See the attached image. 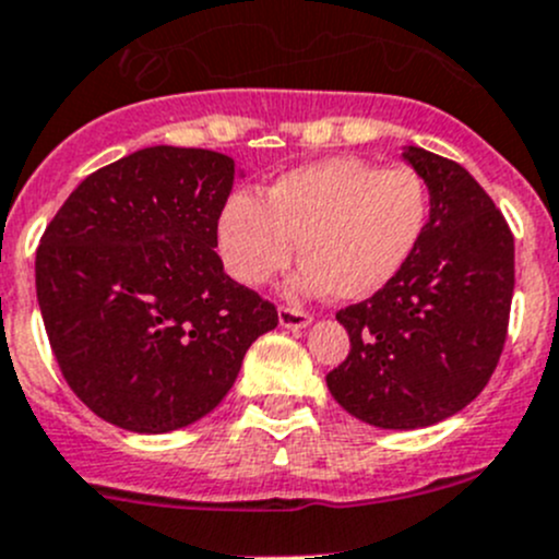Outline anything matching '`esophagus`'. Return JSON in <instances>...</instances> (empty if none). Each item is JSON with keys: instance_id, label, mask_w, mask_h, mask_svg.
Listing matches in <instances>:
<instances>
[{"instance_id": "34e87169", "label": "esophagus", "mask_w": 559, "mask_h": 559, "mask_svg": "<svg viewBox=\"0 0 559 559\" xmlns=\"http://www.w3.org/2000/svg\"><path fill=\"white\" fill-rule=\"evenodd\" d=\"M278 321H281V326H286V330H302V326L311 324V313L302 311V308H295V306H281Z\"/></svg>"}]
</instances>
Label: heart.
I'll list each match as a JSON object with an SVG mask.
<instances>
[{"label":"heart","mask_w":559,"mask_h":559,"mask_svg":"<svg viewBox=\"0 0 559 559\" xmlns=\"http://www.w3.org/2000/svg\"><path fill=\"white\" fill-rule=\"evenodd\" d=\"M430 222V189L411 167L332 156L281 175L262 202L235 191L218 211L216 240L235 281L262 286L289 267L311 295L359 302L408 264Z\"/></svg>","instance_id":"obj_1"}]
</instances>
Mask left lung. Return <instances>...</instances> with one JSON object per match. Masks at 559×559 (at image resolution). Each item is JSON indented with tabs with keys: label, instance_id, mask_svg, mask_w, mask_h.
<instances>
[{
	"label": "left lung",
	"instance_id": "left-lung-1",
	"mask_svg": "<svg viewBox=\"0 0 559 559\" xmlns=\"http://www.w3.org/2000/svg\"><path fill=\"white\" fill-rule=\"evenodd\" d=\"M403 156L430 189L425 238L384 289L335 313L352 352L326 373L348 414L384 430L436 425L478 397L514 297V235L492 197L447 156Z\"/></svg>",
	"mask_w": 559,
	"mask_h": 559
}]
</instances>
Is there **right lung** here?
<instances>
[{
    "mask_svg": "<svg viewBox=\"0 0 559 559\" xmlns=\"http://www.w3.org/2000/svg\"><path fill=\"white\" fill-rule=\"evenodd\" d=\"M238 167L205 148L134 151L88 175L39 238L35 281L61 376L99 419L170 432L211 414L273 302L213 248Z\"/></svg>",
    "mask_w": 559,
    "mask_h": 559,
    "instance_id": "right-lung-1",
    "label": "right lung"
}]
</instances>
